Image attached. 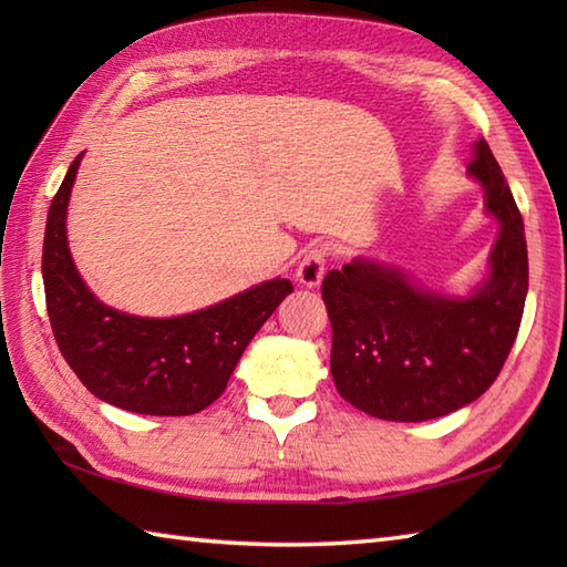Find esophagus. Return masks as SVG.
Segmentation results:
<instances>
[{
  "label": "esophagus",
  "instance_id": "esophagus-1",
  "mask_svg": "<svg viewBox=\"0 0 567 567\" xmlns=\"http://www.w3.org/2000/svg\"><path fill=\"white\" fill-rule=\"evenodd\" d=\"M323 272H327V252L321 248H311L302 262L297 265V280L302 287H309V290L321 285Z\"/></svg>",
  "mask_w": 567,
  "mask_h": 567
}]
</instances>
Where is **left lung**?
I'll return each instance as SVG.
<instances>
[{
    "label": "left lung",
    "mask_w": 567,
    "mask_h": 567,
    "mask_svg": "<svg viewBox=\"0 0 567 567\" xmlns=\"http://www.w3.org/2000/svg\"><path fill=\"white\" fill-rule=\"evenodd\" d=\"M467 175L499 224L487 270L467 292L433 290L402 265L360 256L323 277L333 384L375 419L429 421L475 402L519 333L528 292L524 221L485 138Z\"/></svg>",
    "instance_id": "1"
}]
</instances>
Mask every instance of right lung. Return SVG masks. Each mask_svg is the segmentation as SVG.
<instances>
[{
    "mask_svg": "<svg viewBox=\"0 0 567 567\" xmlns=\"http://www.w3.org/2000/svg\"><path fill=\"white\" fill-rule=\"evenodd\" d=\"M80 153L48 209L43 287L53 336L80 382L102 402L151 416H187L226 390L240 355L282 299L287 277L179 317H136L104 305L75 268L68 204Z\"/></svg>",
    "mask_w": 567,
    "mask_h": 567,
    "instance_id": "add662e5",
    "label": "right lung"
}]
</instances>
